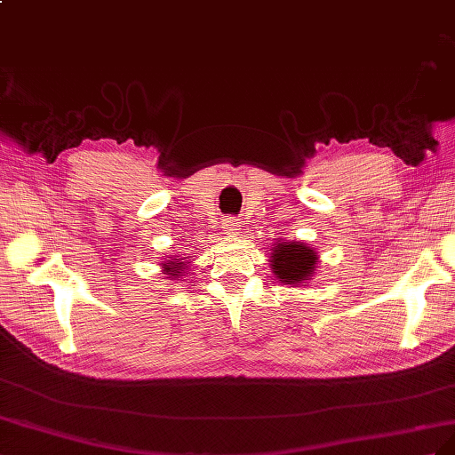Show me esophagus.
Returning <instances> with one entry per match:
<instances>
[{"instance_id": "obj_1", "label": "esophagus", "mask_w": 455, "mask_h": 455, "mask_svg": "<svg viewBox=\"0 0 455 455\" xmlns=\"http://www.w3.org/2000/svg\"><path fill=\"white\" fill-rule=\"evenodd\" d=\"M227 230H238L236 227H238V223H236V219H227Z\"/></svg>"}]
</instances>
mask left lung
I'll return each instance as SVG.
<instances>
[{
  "label": "left lung",
  "instance_id": "1",
  "mask_svg": "<svg viewBox=\"0 0 455 455\" xmlns=\"http://www.w3.org/2000/svg\"><path fill=\"white\" fill-rule=\"evenodd\" d=\"M270 257H272L270 263H272V268H275V275L282 282L295 283V285H299L303 280H307L310 275H313L315 265L318 261L313 248L297 242L278 243Z\"/></svg>",
  "mask_w": 455,
  "mask_h": 455
}]
</instances>
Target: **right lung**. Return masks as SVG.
Listing matches in <instances>:
<instances>
[{"mask_svg": "<svg viewBox=\"0 0 455 455\" xmlns=\"http://www.w3.org/2000/svg\"><path fill=\"white\" fill-rule=\"evenodd\" d=\"M164 268L167 270V275H170V276H183V275H179V272L183 270V263H180V261L167 263Z\"/></svg>", "mask_w": 455, "mask_h": 455, "instance_id": "right-lung-1", "label": "right lung"}]
</instances>
